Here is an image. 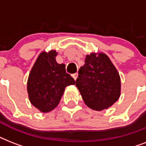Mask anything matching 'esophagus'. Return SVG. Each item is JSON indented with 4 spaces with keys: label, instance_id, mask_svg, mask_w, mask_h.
<instances>
[{
    "label": "esophagus",
    "instance_id": "34e87169",
    "mask_svg": "<svg viewBox=\"0 0 146 146\" xmlns=\"http://www.w3.org/2000/svg\"><path fill=\"white\" fill-rule=\"evenodd\" d=\"M72 76H73V79H74V80H76V79H77V77H78V73H73V75H72Z\"/></svg>",
    "mask_w": 146,
    "mask_h": 146
}]
</instances>
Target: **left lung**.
<instances>
[{
  "instance_id": "1",
  "label": "left lung",
  "mask_w": 146,
  "mask_h": 146,
  "mask_svg": "<svg viewBox=\"0 0 146 146\" xmlns=\"http://www.w3.org/2000/svg\"><path fill=\"white\" fill-rule=\"evenodd\" d=\"M85 104L96 111L108 108L120 96V78L111 60L103 53L86 55L76 80Z\"/></svg>"
}]
</instances>
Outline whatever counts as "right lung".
I'll return each instance as SVG.
<instances>
[{
  "instance_id": "add662e5",
  "label": "right lung",
  "mask_w": 146,
  "mask_h": 146,
  "mask_svg": "<svg viewBox=\"0 0 146 146\" xmlns=\"http://www.w3.org/2000/svg\"><path fill=\"white\" fill-rule=\"evenodd\" d=\"M56 50L43 51L31 70L27 91L31 104L47 113L58 105L65 88L75 84V80L66 73L65 64H57Z\"/></svg>"
}]
</instances>
